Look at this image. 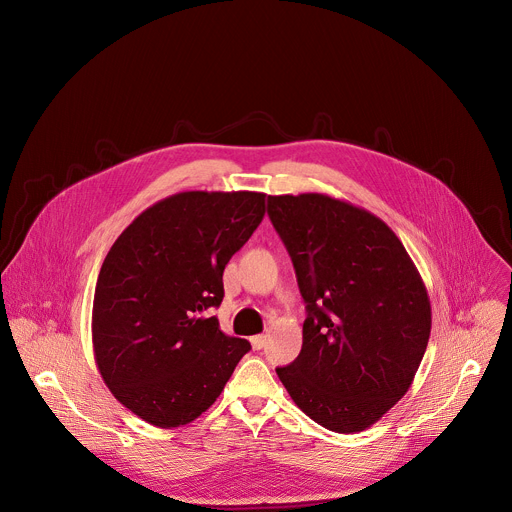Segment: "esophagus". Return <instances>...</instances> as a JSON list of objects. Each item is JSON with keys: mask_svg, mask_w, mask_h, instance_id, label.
Segmentation results:
<instances>
[{"mask_svg": "<svg viewBox=\"0 0 512 512\" xmlns=\"http://www.w3.org/2000/svg\"><path fill=\"white\" fill-rule=\"evenodd\" d=\"M265 342H267V336H265V334H257V336L251 338V346H253L255 350H261V348L265 346Z\"/></svg>", "mask_w": 512, "mask_h": 512, "instance_id": "esophagus-1", "label": "esophagus"}]
</instances>
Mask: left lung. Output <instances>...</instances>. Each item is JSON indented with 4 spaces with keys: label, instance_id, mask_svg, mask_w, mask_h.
Masks as SVG:
<instances>
[{
    "label": "left lung",
    "instance_id": "8db88e82",
    "mask_svg": "<svg viewBox=\"0 0 512 512\" xmlns=\"http://www.w3.org/2000/svg\"><path fill=\"white\" fill-rule=\"evenodd\" d=\"M267 214L308 312L302 352L277 377L322 427L367 429L409 391L425 354V283L399 237L369 210L308 192L269 196Z\"/></svg>",
    "mask_w": 512,
    "mask_h": 512
}]
</instances>
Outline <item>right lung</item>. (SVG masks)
I'll list each match as a JSON object with an SVG mask.
<instances>
[{"label":"right lung","mask_w":512,"mask_h":512,"mask_svg":"<svg viewBox=\"0 0 512 512\" xmlns=\"http://www.w3.org/2000/svg\"><path fill=\"white\" fill-rule=\"evenodd\" d=\"M265 216L263 192H180L145 208L109 249L95 287L97 369L131 413L170 429L225 389L251 344L221 332L223 271Z\"/></svg>","instance_id":"add662e5"}]
</instances>
